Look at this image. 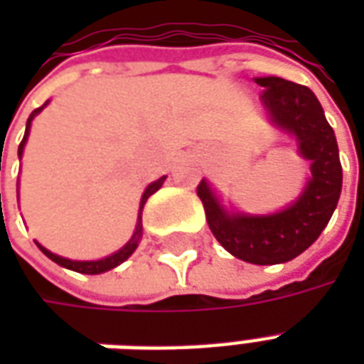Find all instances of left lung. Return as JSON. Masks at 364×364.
Returning <instances> with one entry per match:
<instances>
[{"label":"left lung","mask_w":364,"mask_h":364,"mask_svg":"<svg viewBox=\"0 0 364 364\" xmlns=\"http://www.w3.org/2000/svg\"><path fill=\"white\" fill-rule=\"evenodd\" d=\"M255 83L263 87L261 103L271 122L296 138L298 154L310 161L312 177L292 205L265 216L228 213L205 179L197 195L208 228L226 252L253 265H277L306 252L328 226L341 195L343 171L333 128L312 91L274 75L255 77Z\"/></svg>","instance_id":"left-lung-1"}]
</instances>
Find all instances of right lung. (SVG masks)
Listing matches in <instances>:
<instances>
[{
	"label": "right lung",
	"mask_w": 364,
	"mask_h": 364,
	"mask_svg": "<svg viewBox=\"0 0 364 364\" xmlns=\"http://www.w3.org/2000/svg\"><path fill=\"white\" fill-rule=\"evenodd\" d=\"M48 103V101H46ZM46 103L43 105V107H38V109H35V111L31 112V117H28L27 120V128H25V136H23V140H21L19 144V159L21 156H23V150H25V144H27V138H28V130H31V122H33V119H35L38 112L43 111L44 107H46ZM164 181H166V175L164 177H159L158 181L150 183L148 187H146V191H144L142 195V200H140V213H138V222H136V230H134V236L128 240V244L124 245V247H120L119 252L112 253V255H109V257H103V259H97V261H72V259H66V257H60V255H56V253L48 252L46 247H43L41 244L38 245V250L48 257V259H52L54 263H58L60 267H66V269H72V271H75V273H83V274H99V273H105V271H111V269H114L117 265H120V263H124V261L134 253V250L138 247V242H140V237H142V210H144V205H146V200L156 193V191L164 185Z\"/></svg>",
	"instance_id": "1"
}]
</instances>
